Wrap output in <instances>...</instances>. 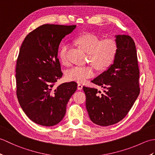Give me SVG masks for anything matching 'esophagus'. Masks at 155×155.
<instances>
[{"label": "esophagus", "instance_id": "1", "mask_svg": "<svg viewBox=\"0 0 155 155\" xmlns=\"http://www.w3.org/2000/svg\"><path fill=\"white\" fill-rule=\"evenodd\" d=\"M82 88H83V85L81 84H78L77 85V89L78 90H81Z\"/></svg>", "mask_w": 155, "mask_h": 155}]
</instances>
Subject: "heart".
Segmentation results:
<instances>
[{
	"label": "heart",
	"mask_w": 155,
	"mask_h": 155,
	"mask_svg": "<svg viewBox=\"0 0 155 155\" xmlns=\"http://www.w3.org/2000/svg\"><path fill=\"white\" fill-rule=\"evenodd\" d=\"M75 42L87 52V58L93 64L73 66L66 71V78L68 81L83 82L94 77L96 66L98 70L103 71L110 67L117 55L118 45L116 39L105 38L100 40L97 35L91 32L80 35L75 39ZM69 46H62L58 52V57L63 64L68 62L67 52Z\"/></svg>",
	"instance_id": "obj_1"
}]
</instances>
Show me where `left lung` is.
<instances>
[{"instance_id":"obj_1","label":"left lung","mask_w":155,"mask_h":155,"mask_svg":"<svg viewBox=\"0 0 155 155\" xmlns=\"http://www.w3.org/2000/svg\"><path fill=\"white\" fill-rule=\"evenodd\" d=\"M118 50L107 71L92 83L104 88L83 87L91 121L100 126L116 124L125 117L140 93L139 68L135 43L130 36L116 35Z\"/></svg>"}]
</instances>
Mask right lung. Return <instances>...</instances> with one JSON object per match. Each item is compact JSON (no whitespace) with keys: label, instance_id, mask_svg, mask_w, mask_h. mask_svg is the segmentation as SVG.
<instances>
[{"label":"right lung","instance_id":"obj_1","mask_svg":"<svg viewBox=\"0 0 155 155\" xmlns=\"http://www.w3.org/2000/svg\"><path fill=\"white\" fill-rule=\"evenodd\" d=\"M76 25L46 24L25 37L16 61V96L22 109L34 123L45 127L64 118L67 104L77 88L76 82L55 87L62 76L57 57L62 39Z\"/></svg>","mask_w":155,"mask_h":155}]
</instances>
